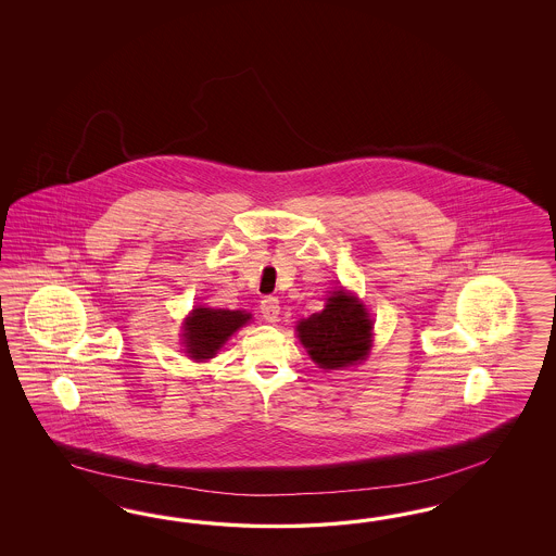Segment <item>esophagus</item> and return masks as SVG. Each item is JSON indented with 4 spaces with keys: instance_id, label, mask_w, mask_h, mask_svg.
<instances>
[{
    "instance_id": "esophagus-1",
    "label": "esophagus",
    "mask_w": 556,
    "mask_h": 556,
    "mask_svg": "<svg viewBox=\"0 0 556 556\" xmlns=\"http://www.w3.org/2000/svg\"><path fill=\"white\" fill-rule=\"evenodd\" d=\"M279 312H281V307H279V300L277 298H270L267 295L263 302H261V314H263V318L267 321H277L279 318Z\"/></svg>"
}]
</instances>
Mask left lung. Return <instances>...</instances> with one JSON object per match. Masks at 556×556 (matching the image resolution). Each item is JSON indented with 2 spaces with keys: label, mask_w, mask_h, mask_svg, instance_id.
Instances as JSON below:
<instances>
[{
  "label": "left lung",
  "mask_w": 556,
  "mask_h": 556,
  "mask_svg": "<svg viewBox=\"0 0 556 556\" xmlns=\"http://www.w3.org/2000/svg\"><path fill=\"white\" fill-rule=\"evenodd\" d=\"M298 332L321 369H342L369 353L372 321L365 305L340 289L328 298L321 312L298 324Z\"/></svg>",
  "instance_id": "obj_1"
}]
</instances>
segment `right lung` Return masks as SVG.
<instances>
[{"label":"right lung","mask_w":556,"mask_h":556,"mask_svg":"<svg viewBox=\"0 0 556 556\" xmlns=\"http://www.w3.org/2000/svg\"><path fill=\"white\" fill-rule=\"evenodd\" d=\"M251 320V314L240 309H212V307H198L191 312L186 320L187 353L195 361L212 358L218 353L219 346L235 334L240 326Z\"/></svg>","instance_id":"add662e5"}]
</instances>
